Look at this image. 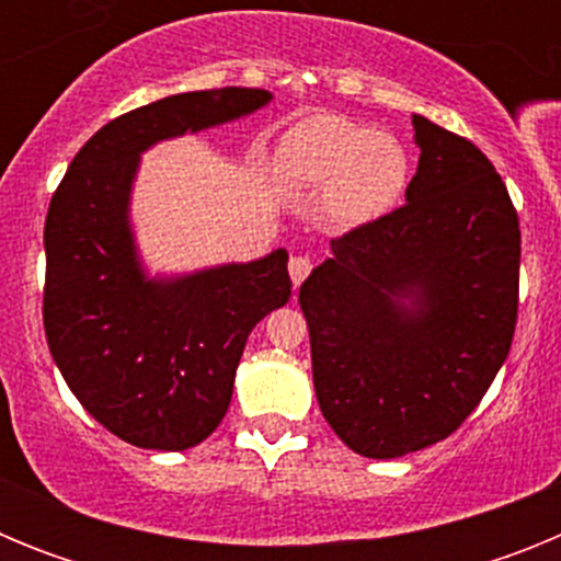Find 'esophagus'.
I'll use <instances>...</instances> for the list:
<instances>
[{"mask_svg":"<svg viewBox=\"0 0 561 561\" xmlns=\"http://www.w3.org/2000/svg\"><path fill=\"white\" fill-rule=\"evenodd\" d=\"M309 272H311V257H306V255H291V261H289L291 284H295V286L304 284L306 277H309Z\"/></svg>","mask_w":561,"mask_h":561,"instance_id":"obj_1","label":"esophagus"}]
</instances>
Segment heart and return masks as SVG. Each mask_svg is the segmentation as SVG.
I'll return each mask as SVG.
<instances>
[{
    "label": "heart",
    "mask_w": 561,
    "mask_h": 561,
    "mask_svg": "<svg viewBox=\"0 0 561 561\" xmlns=\"http://www.w3.org/2000/svg\"><path fill=\"white\" fill-rule=\"evenodd\" d=\"M277 173L300 191H331V219L359 225L399 202L408 185V153L396 137L348 117H311L286 134Z\"/></svg>",
    "instance_id": "obj_1"
}]
</instances>
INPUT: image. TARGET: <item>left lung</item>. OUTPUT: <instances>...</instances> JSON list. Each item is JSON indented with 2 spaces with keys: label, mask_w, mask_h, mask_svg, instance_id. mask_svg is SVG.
Listing matches in <instances>:
<instances>
[{
  "label": "left lung",
  "mask_w": 561,
  "mask_h": 561,
  "mask_svg": "<svg viewBox=\"0 0 561 561\" xmlns=\"http://www.w3.org/2000/svg\"><path fill=\"white\" fill-rule=\"evenodd\" d=\"M413 128L408 202L331 238V257L300 286L320 410L354 453L381 460L469 419L508 356L519 306L505 182L460 134L421 114Z\"/></svg>",
  "instance_id": "1"
}]
</instances>
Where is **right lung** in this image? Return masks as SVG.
<instances>
[{
  "mask_svg": "<svg viewBox=\"0 0 561 561\" xmlns=\"http://www.w3.org/2000/svg\"><path fill=\"white\" fill-rule=\"evenodd\" d=\"M266 89L182 92L108 121L69 162L44 221V334L83 410L142 449L196 447L232 399L247 336L291 297L286 250L180 280H146L126 207L140 151L236 121Z\"/></svg>",
  "mask_w": 561,
  "mask_h": 561,
  "instance_id": "1",
  "label": "right lung"
}]
</instances>
